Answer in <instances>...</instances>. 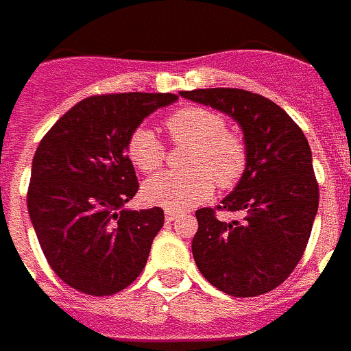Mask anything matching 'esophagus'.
<instances>
[{"mask_svg": "<svg viewBox=\"0 0 351 351\" xmlns=\"http://www.w3.org/2000/svg\"><path fill=\"white\" fill-rule=\"evenodd\" d=\"M180 213L178 211H173V210H166V213H164V217H166V221H173L176 217H178Z\"/></svg>", "mask_w": 351, "mask_h": 351, "instance_id": "obj_1", "label": "esophagus"}]
</instances>
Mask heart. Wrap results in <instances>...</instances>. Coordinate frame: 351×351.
Masks as SVG:
<instances>
[{"label":"heart","instance_id":"heart-1","mask_svg":"<svg viewBox=\"0 0 351 351\" xmlns=\"http://www.w3.org/2000/svg\"><path fill=\"white\" fill-rule=\"evenodd\" d=\"M173 145H189L183 171H168L145 181V202L168 210H185L208 200L215 185L230 191L247 170V143L228 130L225 117L200 106H183L166 117ZM126 155L143 173H155L166 160V143L147 126H138L126 140Z\"/></svg>","mask_w":351,"mask_h":351}]
</instances>
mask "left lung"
I'll return each mask as SVG.
<instances>
[{
  "label": "left lung",
  "instance_id": "8db88e82",
  "mask_svg": "<svg viewBox=\"0 0 351 351\" xmlns=\"http://www.w3.org/2000/svg\"><path fill=\"white\" fill-rule=\"evenodd\" d=\"M181 96L236 119L247 143L238 187L215 210L196 211V267L232 297L270 293L302 259L317 213L319 185L306 136L278 104L255 92L198 88ZM217 210H240L243 219L225 223Z\"/></svg>",
  "mask_w": 351,
  "mask_h": 351
}]
</instances>
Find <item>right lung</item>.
Instances as JSON below:
<instances>
[{
    "instance_id": "right-lung-1",
    "label": "right lung",
    "mask_w": 351,
    "mask_h": 351,
    "mask_svg": "<svg viewBox=\"0 0 351 351\" xmlns=\"http://www.w3.org/2000/svg\"><path fill=\"white\" fill-rule=\"evenodd\" d=\"M176 100V94H96L43 136L26 200L47 263L69 287L109 297L145 268L164 211L123 208L140 189L124 149L145 117Z\"/></svg>"
}]
</instances>
